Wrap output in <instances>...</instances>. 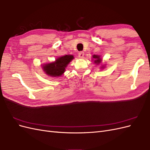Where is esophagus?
<instances>
[{
    "instance_id": "esophagus-1",
    "label": "esophagus",
    "mask_w": 150,
    "mask_h": 150,
    "mask_svg": "<svg viewBox=\"0 0 150 150\" xmlns=\"http://www.w3.org/2000/svg\"><path fill=\"white\" fill-rule=\"evenodd\" d=\"M84 52H79L78 53V56L79 58L82 59L84 57Z\"/></svg>"
}]
</instances>
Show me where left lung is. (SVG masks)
<instances>
[{
  "label": "left lung",
  "instance_id": "obj_1",
  "mask_svg": "<svg viewBox=\"0 0 150 150\" xmlns=\"http://www.w3.org/2000/svg\"><path fill=\"white\" fill-rule=\"evenodd\" d=\"M93 61H94V62L95 63V64L98 66V65L101 64L103 59H102V58L100 56L96 55V54H94V55L93 56ZM105 67H106L105 64H104V65L101 64V66L100 67V69H104V68H105Z\"/></svg>",
  "mask_w": 150,
  "mask_h": 150
}]
</instances>
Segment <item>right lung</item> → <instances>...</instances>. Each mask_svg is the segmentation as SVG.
<instances>
[{"label": "right lung", "instance_id": "1", "mask_svg": "<svg viewBox=\"0 0 150 150\" xmlns=\"http://www.w3.org/2000/svg\"><path fill=\"white\" fill-rule=\"evenodd\" d=\"M74 58V56L69 54L59 57L55 61L41 65L42 69L47 76L52 78H57L64 74L66 67Z\"/></svg>", "mask_w": 150, "mask_h": 150}]
</instances>
